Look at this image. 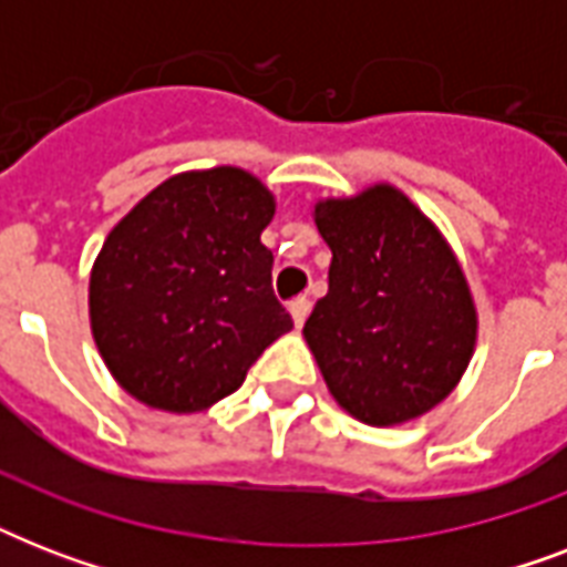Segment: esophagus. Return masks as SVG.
<instances>
[{
    "label": "esophagus",
    "mask_w": 567,
    "mask_h": 567,
    "mask_svg": "<svg viewBox=\"0 0 567 567\" xmlns=\"http://www.w3.org/2000/svg\"><path fill=\"white\" fill-rule=\"evenodd\" d=\"M288 311H291V318H293V327L300 329L302 323H306V318H309V311H311V302L306 300V297H297V300H291V306H288Z\"/></svg>",
    "instance_id": "34e87169"
}]
</instances>
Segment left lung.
<instances>
[{
	"label": "left lung",
	"instance_id": "1",
	"mask_svg": "<svg viewBox=\"0 0 567 567\" xmlns=\"http://www.w3.org/2000/svg\"><path fill=\"white\" fill-rule=\"evenodd\" d=\"M332 249L329 291L302 327L329 394L371 426L414 421L458 385L476 347V306L441 229L379 182L315 203Z\"/></svg>",
	"mask_w": 567,
	"mask_h": 567
}]
</instances>
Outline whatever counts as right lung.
<instances>
[{"label": "right lung", "instance_id": "right-lung-1", "mask_svg": "<svg viewBox=\"0 0 567 567\" xmlns=\"http://www.w3.org/2000/svg\"><path fill=\"white\" fill-rule=\"evenodd\" d=\"M274 214L258 176L212 167L171 176L109 231L87 288L91 332L137 403L205 412L291 332L261 244Z\"/></svg>", "mask_w": 567, "mask_h": 567}]
</instances>
